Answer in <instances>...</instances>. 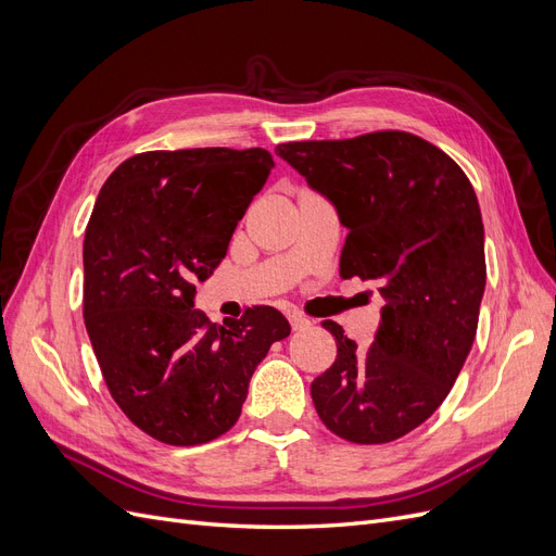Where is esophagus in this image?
Masks as SVG:
<instances>
[{"label": "esophagus", "mask_w": 556, "mask_h": 556, "mask_svg": "<svg viewBox=\"0 0 556 556\" xmlns=\"http://www.w3.org/2000/svg\"><path fill=\"white\" fill-rule=\"evenodd\" d=\"M288 319H290L292 329H304V327H308V325H311V319H308L306 315H301L299 311H292V313H288Z\"/></svg>", "instance_id": "34e87169"}]
</instances>
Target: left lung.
Masks as SVG:
<instances>
[{"label":"left lung","mask_w":556,"mask_h":556,"mask_svg":"<svg viewBox=\"0 0 556 556\" xmlns=\"http://www.w3.org/2000/svg\"><path fill=\"white\" fill-rule=\"evenodd\" d=\"M276 153L339 208L341 278L378 280L384 296L368 350L323 323L336 359L311 384L315 410L350 443H392L441 406L476 339L486 264L473 185L441 148L399 129Z\"/></svg>","instance_id":"8db88e82"}]
</instances>
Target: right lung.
Instances as JSON below:
<instances>
[{
    "label": "right lung",
    "instance_id": "right-lung-1",
    "mask_svg": "<svg viewBox=\"0 0 556 556\" xmlns=\"http://www.w3.org/2000/svg\"><path fill=\"white\" fill-rule=\"evenodd\" d=\"M264 148L150 150L97 197L83 241V317L121 410L166 445H201L241 415L268 348L290 336L271 306L213 325L194 282L213 276L271 174Z\"/></svg>",
    "mask_w": 556,
    "mask_h": 556
}]
</instances>
